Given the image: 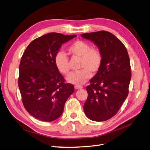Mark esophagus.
<instances>
[{
    "instance_id": "34e87169",
    "label": "esophagus",
    "mask_w": 150,
    "mask_h": 150,
    "mask_svg": "<svg viewBox=\"0 0 150 150\" xmlns=\"http://www.w3.org/2000/svg\"><path fill=\"white\" fill-rule=\"evenodd\" d=\"M74 88L76 89H83V87L82 86H79V85H76L74 86Z\"/></svg>"
}]
</instances>
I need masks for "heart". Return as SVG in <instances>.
<instances>
[{"label": "heart", "mask_w": 150, "mask_h": 150, "mask_svg": "<svg viewBox=\"0 0 150 150\" xmlns=\"http://www.w3.org/2000/svg\"><path fill=\"white\" fill-rule=\"evenodd\" d=\"M71 55L81 58L80 67L78 71L71 72L67 77L68 83L76 85L84 84L91 77V72L95 73L99 71L102 64L103 57L98 49L91 48V45L83 40H76L68 47ZM54 64L60 73L66 75L69 71V59L62 51L57 52L54 57Z\"/></svg>", "instance_id": "b5f03b06"}]
</instances>
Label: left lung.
<instances>
[{
    "label": "left lung",
    "mask_w": 150,
    "mask_h": 150,
    "mask_svg": "<svg viewBox=\"0 0 150 150\" xmlns=\"http://www.w3.org/2000/svg\"><path fill=\"white\" fill-rule=\"evenodd\" d=\"M81 36L93 42L103 57L100 69L86 88L88 96L84 111L91 120L104 121L116 114L128 95L131 78L128 53L121 40L109 32Z\"/></svg>",
    "instance_id": "8db88e82"
}]
</instances>
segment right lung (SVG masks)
I'll return each instance as SVG.
<instances>
[{"label":"right lung","mask_w":150,"mask_h":150,"mask_svg":"<svg viewBox=\"0 0 150 150\" xmlns=\"http://www.w3.org/2000/svg\"><path fill=\"white\" fill-rule=\"evenodd\" d=\"M76 37L48 33L32 41L22 56L18 85L24 108L36 119L51 122L59 118L74 91L73 85L64 83L54 59L62 44Z\"/></svg>","instance_id":"right-lung-1"}]
</instances>
